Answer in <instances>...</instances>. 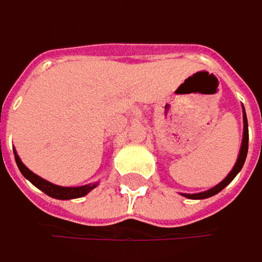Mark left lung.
<instances>
[{"instance_id":"obj_1","label":"left lung","mask_w":262,"mask_h":262,"mask_svg":"<svg viewBox=\"0 0 262 262\" xmlns=\"http://www.w3.org/2000/svg\"><path fill=\"white\" fill-rule=\"evenodd\" d=\"M248 141H249V131H248V119H246V113L243 109V138H242V146H241V153L237 156V161L233 166V169L230 171V174L220 184H216L215 187L202 191V193H194V194H187V193H181L184 198H189V199H206V198H211L216 193H220L221 190L224 189L227 184H230L233 181V178L237 176L242 169L243 164H245V159H246V155H248Z\"/></svg>"}]
</instances>
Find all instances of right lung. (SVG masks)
<instances>
[{
  "mask_svg": "<svg viewBox=\"0 0 262 262\" xmlns=\"http://www.w3.org/2000/svg\"><path fill=\"white\" fill-rule=\"evenodd\" d=\"M14 159H16V164L19 166L20 172L23 174L25 178H28L31 183H32L35 187L44 191L46 194H48L50 198H54V199H63V201H68V199H76V198H82L88 194L91 190L97 186V183L94 184H86V186H81V187H61V186H56L50 181H47L44 178L38 177L36 174H33L31 169H28L23 162L20 161L19 155L14 150Z\"/></svg>",
  "mask_w": 262,
  "mask_h": 262,
  "instance_id": "right-lung-1",
  "label": "right lung"
}]
</instances>
